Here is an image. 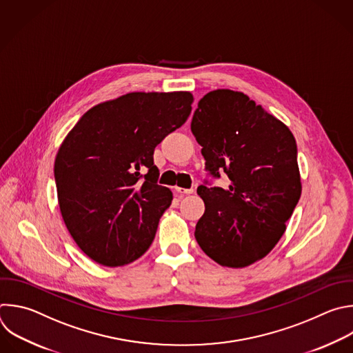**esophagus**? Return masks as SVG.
Segmentation results:
<instances>
[{"label": "esophagus", "mask_w": 353, "mask_h": 353, "mask_svg": "<svg viewBox=\"0 0 353 353\" xmlns=\"http://www.w3.org/2000/svg\"><path fill=\"white\" fill-rule=\"evenodd\" d=\"M195 190L194 188H181V187H176V192L184 195V194H192Z\"/></svg>", "instance_id": "34e87169"}]
</instances>
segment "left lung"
Returning <instances> with one entry per match:
<instances>
[{
  "label": "left lung",
  "mask_w": 353,
  "mask_h": 353,
  "mask_svg": "<svg viewBox=\"0 0 353 353\" xmlns=\"http://www.w3.org/2000/svg\"><path fill=\"white\" fill-rule=\"evenodd\" d=\"M191 132L202 147L205 170L230 179L225 190L208 180L198 187L205 213L195 240L221 266H250L276 247L301 198L295 139L248 95L231 90L199 99Z\"/></svg>",
  "instance_id": "1"
}]
</instances>
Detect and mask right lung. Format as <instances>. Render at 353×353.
I'll use <instances>...</instances> for the list:
<instances>
[{"label":"right lung","instance_id":"add662e5","mask_svg":"<svg viewBox=\"0 0 353 353\" xmlns=\"http://www.w3.org/2000/svg\"><path fill=\"white\" fill-rule=\"evenodd\" d=\"M192 95L130 92L87 110L54 166L59 209L79 248L114 268L152 244L173 194L158 184L155 147L191 113Z\"/></svg>","mask_w":353,"mask_h":353}]
</instances>
